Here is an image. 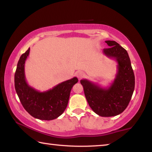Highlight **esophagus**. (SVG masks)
Listing matches in <instances>:
<instances>
[{
	"mask_svg": "<svg viewBox=\"0 0 152 152\" xmlns=\"http://www.w3.org/2000/svg\"><path fill=\"white\" fill-rule=\"evenodd\" d=\"M76 76H77V78L80 79L82 78H83V77L85 76V73H84V72H82V71L78 70L76 72Z\"/></svg>",
	"mask_w": 152,
	"mask_h": 152,
	"instance_id": "esophagus-1",
	"label": "esophagus"
}]
</instances>
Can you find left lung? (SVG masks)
Here are the masks:
<instances>
[{
  "instance_id": "left-lung-1",
  "label": "left lung",
  "mask_w": 152,
  "mask_h": 152,
  "mask_svg": "<svg viewBox=\"0 0 152 152\" xmlns=\"http://www.w3.org/2000/svg\"><path fill=\"white\" fill-rule=\"evenodd\" d=\"M109 48L103 50L108 58L117 62V73L109 87L102 88L86 79L80 83L87 102L92 110L101 117H113L124 111L135 88V76L127 51L115 41H106Z\"/></svg>"
}]
</instances>
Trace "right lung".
Here are the masks:
<instances>
[{
    "label": "right lung",
    "instance_id": "obj_1",
    "mask_svg": "<svg viewBox=\"0 0 152 152\" xmlns=\"http://www.w3.org/2000/svg\"><path fill=\"white\" fill-rule=\"evenodd\" d=\"M30 48L22 54L15 74V87L23 107L32 117L40 120L55 119L62 114L68 103L70 91L78 81L76 77L61 82L51 89L40 92L27 84L25 63Z\"/></svg>",
    "mask_w": 152,
    "mask_h": 152
}]
</instances>
